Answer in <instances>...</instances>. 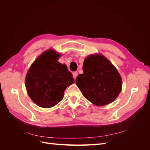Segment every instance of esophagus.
Listing matches in <instances>:
<instances>
[{
	"label": "esophagus",
	"instance_id": "1",
	"mask_svg": "<svg viewBox=\"0 0 150 150\" xmlns=\"http://www.w3.org/2000/svg\"><path fill=\"white\" fill-rule=\"evenodd\" d=\"M78 72H74L73 73H72V77H73V78L74 79H76V78H77V76H78Z\"/></svg>",
	"mask_w": 150,
	"mask_h": 150
}]
</instances>
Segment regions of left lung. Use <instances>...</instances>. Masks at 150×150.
I'll use <instances>...</instances> for the list:
<instances>
[{
	"label": "left lung",
	"mask_w": 150,
	"mask_h": 150,
	"mask_svg": "<svg viewBox=\"0 0 150 150\" xmlns=\"http://www.w3.org/2000/svg\"><path fill=\"white\" fill-rule=\"evenodd\" d=\"M83 73L76 83L86 99L97 106L114 101L122 89V78L116 68L103 54H91L85 58Z\"/></svg>",
	"instance_id": "obj_1"
}]
</instances>
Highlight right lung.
I'll return each instance as SVG.
<instances>
[{
	"mask_svg": "<svg viewBox=\"0 0 150 150\" xmlns=\"http://www.w3.org/2000/svg\"><path fill=\"white\" fill-rule=\"evenodd\" d=\"M61 54L49 49L36 59L25 76L29 96L38 106L49 108L59 103L68 86L74 83L66 64L57 61Z\"/></svg>",
	"mask_w": 150,
	"mask_h": 150,
	"instance_id": "add662e5",
	"label": "right lung"
}]
</instances>
